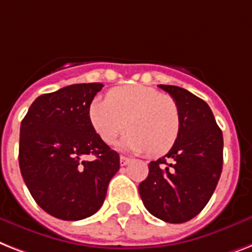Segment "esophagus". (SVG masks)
Wrapping results in <instances>:
<instances>
[{
    "label": "esophagus",
    "mask_w": 252,
    "mask_h": 252,
    "mask_svg": "<svg viewBox=\"0 0 252 252\" xmlns=\"http://www.w3.org/2000/svg\"><path fill=\"white\" fill-rule=\"evenodd\" d=\"M130 161V159L129 158H126V157H120V165H126L128 164V163H129Z\"/></svg>",
    "instance_id": "esophagus-1"
}]
</instances>
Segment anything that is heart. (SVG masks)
Here are the masks:
<instances>
[{
  "label": "heart",
  "instance_id": "1",
  "mask_svg": "<svg viewBox=\"0 0 252 252\" xmlns=\"http://www.w3.org/2000/svg\"><path fill=\"white\" fill-rule=\"evenodd\" d=\"M88 116L103 142L112 144L126 128L129 132L120 142L122 147L133 153L147 151L151 157L165 154L175 145L181 128L177 102L145 85L115 88L106 99L95 98Z\"/></svg>",
  "mask_w": 252,
  "mask_h": 252
}]
</instances>
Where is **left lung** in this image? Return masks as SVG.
I'll return each instance as SVG.
<instances>
[{"label": "left lung", "mask_w": 252, "mask_h": 252, "mask_svg": "<svg viewBox=\"0 0 252 252\" xmlns=\"http://www.w3.org/2000/svg\"><path fill=\"white\" fill-rule=\"evenodd\" d=\"M177 102L181 128L172 149L150 161L138 186L145 207L165 222L181 224L212 197L222 169V133L210 106L184 88L159 85Z\"/></svg>", "instance_id": "obj_1"}]
</instances>
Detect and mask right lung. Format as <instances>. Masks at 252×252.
Returning <instances> with one entry per match:
<instances>
[{"instance_id": "1", "label": "right lung", "mask_w": 252, "mask_h": 252, "mask_svg": "<svg viewBox=\"0 0 252 252\" xmlns=\"http://www.w3.org/2000/svg\"><path fill=\"white\" fill-rule=\"evenodd\" d=\"M101 83L73 84L34 99L20 124L19 167L31 195L54 218L76 221L101 208L119 154L92 128ZM93 155V161L85 159Z\"/></svg>"}]
</instances>
